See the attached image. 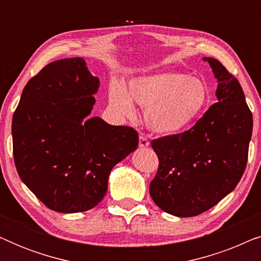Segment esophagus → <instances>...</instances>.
<instances>
[{
	"instance_id": "esophagus-1",
	"label": "esophagus",
	"mask_w": 261,
	"mask_h": 261,
	"mask_svg": "<svg viewBox=\"0 0 261 261\" xmlns=\"http://www.w3.org/2000/svg\"><path fill=\"white\" fill-rule=\"evenodd\" d=\"M149 145V141L148 139L145 137V135H140V138H139V146L140 147H147Z\"/></svg>"
}]
</instances>
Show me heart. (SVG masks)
<instances>
[{
  "label": "heart",
  "mask_w": 261,
  "mask_h": 261,
  "mask_svg": "<svg viewBox=\"0 0 261 261\" xmlns=\"http://www.w3.org/2000/svg\"><path fill=\"white\" fill-rule=\"evenodd\" d=\"M209 94L197 77L178 72H160L109 87V103L121 115H134L133 101L145 110L148 127L156 133L173 134L188 128L204 112Z\"/></svg>",
  "instance_id": "1"
}]
</instances>
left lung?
I'll list each match as a JSON object with an SVG mask.
<instances>
[{
    "label": "left lung",
    "instance_id": "obj_1",
    "mask_svg": "<svg viewBox=\"0 0 261 261\" xmlns=\"http://www.w3.org/2000/svg\"><path fill=\"white\" fill-rule=\"evenodd\" d=\"M219 81L217 102L190 129L154 139L159 159L149 195L164 212L197 216L240 181L248 159L253 116L239 81L219 60L204 58Z\"/></svg>",
    "mask_w": 261,
    "mask_h": 261
}]
</instances>
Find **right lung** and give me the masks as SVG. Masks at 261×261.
<instances>
[{"label":"right lung","instance_id":"right-lung-1","mask_svg":"<svg viewBox=\"0 0 261 261\" xmlns=\"http://www.w3.org/2000/svg\"><path fill=\"white\" fill-rule=\"evenodd\" d=\"M98 85L83 58L57 60L28 81L14 112L17 173L55 212L82 213L97 205L110 171L139 144L134 128L89 116Z\"/></svg>","mask_w":261,"mask_h":261}]
</instances>
